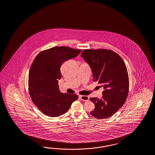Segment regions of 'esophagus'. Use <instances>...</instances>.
Masks as SVG:
<instances>
[{
	"label": "esophagus",
	"mask_w": 155,
	"mask_h": 155,
	"mask_svg": "<svg viewBox=\"0 0 155 155\" xmlns=\"http://www.w3.org/2000/svg\"><path fill=\"white\" fill-rule=\"evenodd\" d=\"M80 99L82 101H89V97L88 96H84V95H80Z\"/></svg>",
	"instance_id": "34e87169"
}]
</instances>
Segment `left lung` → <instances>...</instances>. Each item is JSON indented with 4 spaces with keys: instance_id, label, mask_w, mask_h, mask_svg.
I'll use <instances>...</instances> for the list:
<instances>
[{
    "instance_id": "1",
    "label": "left lung",
    "mask_w": 155,
    "mask_h": 155,
    "mask_svg": "<svg viewBox=\"0 0 155 155\" xmlns=\"http://www.w3.org/2000/svg\"><path fill=\"white\" fill-rule=\"evenodd\" d=\"M81 56L91 68L94 81L104 90L101 99H90L95 104L90 114L98 119L111 117L128 95L129 81L125 64L116 52L105 49L84 50Z\"/></svg>"
}]
</instances>
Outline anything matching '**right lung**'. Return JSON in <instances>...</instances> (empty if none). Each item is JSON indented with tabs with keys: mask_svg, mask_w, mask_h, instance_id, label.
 I'll return each instance as SVG.
<instances>
[{
	"mask_svg": "<svg viewBox=\"0 0 155 155\" xmlns=\"http://www.w3.org/2000/svg\"><path fill=\"white\" fill-rule=\"evenodd\" d=\"M81 50L67 47H55L41 52L34 60L29 73V91L34 104L42 113L58 117L66 113L76 94H63L58 82L61 78L60 67L67 60L80 54Z\"/></svg>",
	"mask_w": 155,
	"mask_h": 155,
	"instance_id": "right-lung-1",
	"label": "right lung"
}]
</instances>
